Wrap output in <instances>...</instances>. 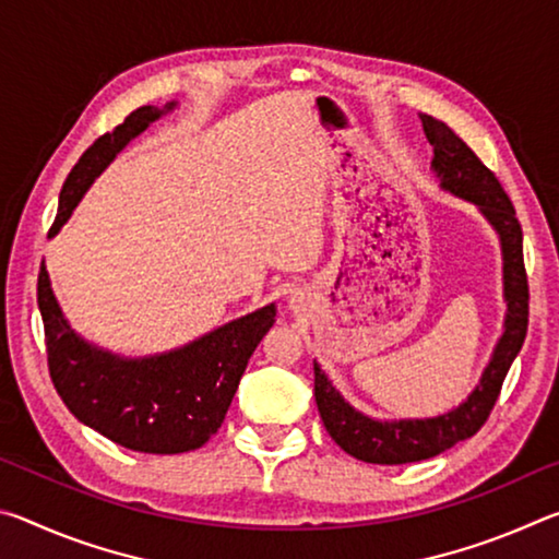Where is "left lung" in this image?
Here are the masks:
<instances>
[{
  "mask_svg": "<svg viewBox=\"0 0 559 559\" xmlns=\"http://www.w3.org/2000/svg\"><path fill=\"white\" fill-rule=\"evenodd\" d=\"M421 126L433 145L431 167L441 179V189L476 204L498 234L500 249H503V298L508 302V313L503 335H500L476 390L456 409L431 416V419H372L349 406L316 362V404L328 433L349 456L365 463H382V466L439 456L441 451L471 439L484 427L527 333L530 293L523 263V229H520L513 202L498 177L480 163L476 153L447 122L421 116Z\"/></svg>",
  "mask_w": 559,
  "mask_h": 559,
  "instance_id": "obj_1",
  "label": "left lung"
}]
</instances>
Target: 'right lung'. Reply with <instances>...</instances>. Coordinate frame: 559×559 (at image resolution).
<instances>
[{
  "label": "right lung",
  "instance_id": "add662e5",
  "mask_svg": "<svg viewBox=\"0 0 559 559\" xmlns=\"http://www.w3.org/2000/svg\"><path fill=\"white\" fill-rule=\"evenodd\" d=\"M177 106H143L100 135L66 177L59 214L49 236L59 234L75 204L112 157L150 122ZM39 310L46 357L56 392L75 419L120 447L143 453H185L204 447L222 427L249 365V357L276 320V306L212 330L194 343L153 357H120L83 340L63 318L49 271H39Z\"/></svg>",
  "mask_w": 559,
  "mask_h": 559
}]
</instances>
